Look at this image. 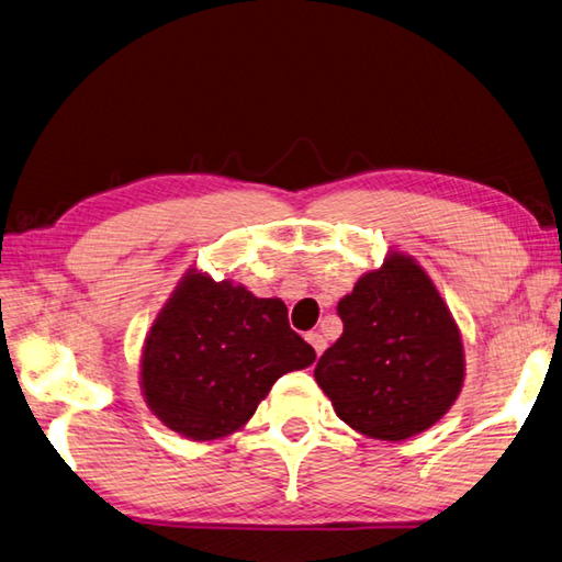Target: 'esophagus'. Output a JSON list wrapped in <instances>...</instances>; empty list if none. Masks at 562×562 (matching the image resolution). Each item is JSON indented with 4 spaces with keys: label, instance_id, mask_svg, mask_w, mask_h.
I'll return each instance as SVG.
<instances>
[{
    "label": "esophagus",
    "instance_id": "obj_1",
    "mask_svg": "<svg viewBox=\"0 0 562 562\" xmlns=\"http://www.w3.org/2000/svg\"><path fill=\"white\" fill-rule=\"evenodd\" d=\"M305 340H308L311 345H313V349H315V355L317 357H321L323 355V349H325V337L321 335V333H308V335H305Z\"/></svg>",
    "mask_w": 562,
    "mask_h": 562
}]
</instances>
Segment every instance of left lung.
<instances>
[{
	"instance_id": "8db88e82",
	"label": "left lung",
	"mask_w": 562,
	"mask_h": 562,
	"mask_svg": "<svg viewBox=\"0 0 562 562\" xmlns=\"http://www.w3.org/2000/svg\"><path fill=\"white\" fill-rule=\"evenodd\" d=\"M337 315L342 335L317 359L315 381L349 428L396 442L446 416L464 379L462 340L416 261L391 254Z\"/></svg>"
}]
</instances>
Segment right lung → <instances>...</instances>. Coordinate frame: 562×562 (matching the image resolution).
<instances>
[{
	"label": "right lung",
	"mask_w": 562,
	"mask_h": 562,
	"mask_svg": "<svg viewBox=\"0 0 562 562\" xmlns=\"http://www.w3.org/2000/svg\"><path fill=\"white\" fill-rule=\"evenodd\" d=\"M313 359L283 301L188 271L146 337L142 389L166 428L215 440L245 426L279 376Z\"/></svg>",
	"instance_id": "right-lung-1"
}]
</instances>
